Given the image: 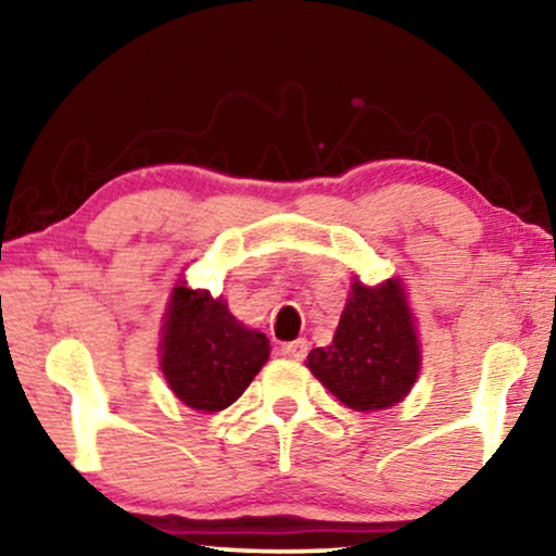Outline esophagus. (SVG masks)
I'll use <instances>...</instances> for the list:
<instances>
[{
    "label": "esophagus",
    "instance_id": "esophagus-1",
    "mask_svg": "<svg viewBox=\"0 0 556 556\" xmlns=\"http://www.w3.org/2000/svg\"><path fill=\"white\" fill-rule=\"evenodd\" d=\"M308 352V344L303 339L299 341H288V344L280 346V356H286V359H293V362H301L303 356Z\"/></svg>",
    "mask_w": 556,
    "mask_h": 556
}]
</instances>
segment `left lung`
Masks as SVG:
<instances>
[{
  "label": "left lung",
  "mask_w": 556,
  "mask_h": 556,
  "mask_svg": "<svg viewBox=\"0 0 556 556\" xmlns=\"http://www.w3.org/2000/svg\"><path fill=\"white\" fill-rule=\"evenodd\" d=\"M306 367L356 413L387 409L407 397L420 371V341L400 280L375 288L354 280L333 341L314 349Z\"/></svg>",
  "instance_id": "1"
}]
</instances>
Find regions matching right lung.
<instances>
[{"label": "right lung", "instance_id": "1", "mask_svg": "<svg viewBox=\"0 0 556 556\" xmlns=\"http://www.w3.org/2000/svg\"><path fill=\"white\" fill-rule=\"evenodd\" d=\"M162 371L187 407H230L268 362L265 333L245 329L223 299L174 286L162 326Z\"/></svg>", "mask_w": 556, "mask_h": 556}]
</instances>
